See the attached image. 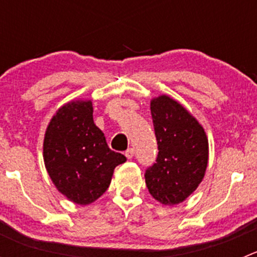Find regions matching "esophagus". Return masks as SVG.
Segmentation results:
<instances>
[{
    "instance_id": "34e87169",
    "label": "esophagus",
    "mask_w": 257,
    "mask_h": 257,
    "mask_svg": "<svg viewBox=\"0 0 257 257\" xmlns=\"http://www.w3.org/2000/svg\"><path fill=\"white\" fill-rule=\"evenodd\" d=\"M125 157L128 158V159H132V158L134 157V149L133 148H129L128 150L125 152Z\"/></svg>"
}]
</instances>
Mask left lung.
<instances>
[{
	"instance_id": "1",
	"label": "left lung",
	"mask_w": 257,
	"mask_h": 257,
	"mask_svg": "<svg viewBox=\"0 0 257 257\" xmlns=\"http://www.w3.org/2000/svg\"><path fill=\"white\" fill-rule=\"evenodd\" d=\"M158 157L145 170V184L155 200L175 205L185 200L205 175L209 143L203 126L168 95L150 103Z\"/></svg>"
}]
</instances>
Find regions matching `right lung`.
<instances>
[{"mask_svg": "<svg viewBox=\"0 0 257 257\" xmlns=\"http://www.w3.org/2000/svg\"><path fill=\"white\" fill-rule=\"evenodd\" d=\"M43 158L56 188L79 205L102 196L114 168L126 160L109 149L93 120L90 100L71 102L58 109L46 132Z\"/></svg>", "mask_w": 257, "mask_h": 257, "instance_id": "add662e5", "label": "right lung"}]
</instances>
